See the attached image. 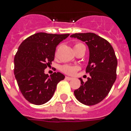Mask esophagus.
<instances>
[{
    "label": "esophagus",
    "mask_w": 131,
    "mask_h": 131,
    "mask_svg": "<svg viewBox=\"0 0 131 131\" xmlns=\"http://www.w3.org/2000/svg\"><path fill=\"white\" fill-rule=\"evenodd\" d=\"M65 79H66V80H71L73 78H70V77H68V76H66Z\"/></svg>",
    "instance_id": "34e87169"
}]
</instances>
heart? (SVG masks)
Returning a JSON list of instances; mask_svg holds the SVG:
<instances>
[{"label":"heart","instance_id":"b5f03b06","mask_svg":"<svg viewBox=\"0 0 131 131\" xmlns=\"http://www.w3.org/2000/svg\"><path fill=\"white\" fill-rule=\"evenodd\" d=\"M80 45H82V43H76L74 46V47H76ZM62 71L65 73L67 74H70V75H73L76 73V71L78 70V68L76 67H72L70 65H64L61 67Z\"/></svg>","mask_w":131,"mask_h":131}]
</instances>
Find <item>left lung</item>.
<instances>
[{"instance_id":"8db88e82","label":"left lung","mask_w":131,"mask_h":131,"mask_svg":"<svg viewBox=\"0 0 131 131\" xmlns=\"http://www.w3.org/2000/svg\"><path fill=\"white\" fill-rule=\"evenodd\" d=\"M71 37L85 42L90 52L86 71L90 78L86 82L80 78L81 86L74 91V94L80 103L94 105L107 96L116 81L118 65L116 54L107 40L94 33H75Z\"/></svg>"}]
</instances>
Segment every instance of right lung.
Listing matches in <instances>:
<instances>
[{"label": "right lung", "instance_id": "right-lung-1", "mask_svg": "<svg viewBox=\"0 0 131 131\" xmlns=\"http://www.w3.org/2000/svg\"><path fill=\"white\" fill-rule=\"evenodd\" d=\"M69 36L38 32L26 39L14 58V74L22 95L40 105L51 99L58 83L64 79L60 72L49 76L44 70L54 60L56 47Z\"/></svg>", "mask_w": 131, "mask_h": 131}]
</instances>
